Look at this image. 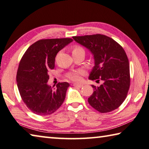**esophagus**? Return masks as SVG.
I'll return each mask as SVG.
<instances>
[{"label":"esophagus","instance_id":"obj_1","mask_svg":"<svg viewBox=\"0 0 149 149\" xmlns=\"http://www.w3.org/2000/svg\"><path fill=\"white\" fill-rule=\"evenodd\" d=\"M73 86H74V87H83V85L79 84H74Z\"/></svg>","mask_w":149,"mask_h":149}]
</instances>
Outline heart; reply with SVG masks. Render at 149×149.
<instances>
[{
	"mask_svg": "<svg viewBox=\"0 0 149 149\" xmlns=\"http://www.w3.org/2000/svg\"><path fill=\"white\" fill-rule=\"evenodd\" d=\"M84 51V48L79 45H75L72 48V54L77 52L79 51ZM85 74V71L83 70H77L72 71L67 74L66 77L68 79L72 80L73 81H79L81 80V76Z\"/></svg>",
	"mask_w": 149,
	"mask_h": 149,
	"instance_id": "b5f03b06",
	"label": "heart"
}]
</instances>
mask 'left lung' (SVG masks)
<instances>
[{"instance_id": "8db88e82", "label": "left lung", "mask_w": 149, "mask_h": 149, "mask_svg": "<svg viewBox=\"0 0 149 149\" xmlns=\"http://www.w3.org/2000/svg\"><path fill=\"white\" fill-rule=\"evenodd\" d=\"M73 38L93 54L95 66L89 79L103 82L100 87L91 86L94 91L88 98L89 105L100 113L116 109L126 99L131 82L129 62L124 49L111 38L103 34Z\"/></svg>"}]
</instances>
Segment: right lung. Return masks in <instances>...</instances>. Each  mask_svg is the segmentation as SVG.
<instances>
[{
    "label": "right lung",
    "instance_id": "obj_1",
    "mask_svg": "<svg viewBox=\"0 0 149 149\" xmlns=\"http://www.w3.org/2000/svg\"><path fill=\"white\" fill-rule=\"evenodd\" d=\"M72 38L42 39L32 44L24 54L18 65L16 81L26 107L38 115H48L62 105L70 84L58 83L51 87L48 72L55 67L58 52L72 42Z\"/></svg>",
    "mask_w": 149,
    "mask_h": 149
}]
</instances>
